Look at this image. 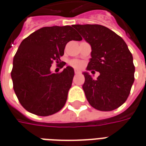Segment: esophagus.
<instances>
[{
	"label": "esophagus",
	"mask_w": 146,
	"mask_h": 146,
	"mask_svg": "<svg viewBox=\"0 0 146 146\" xmlns=\"http://www.w3.org/2000/svg\"><path fill=\"white\" fill-rule=\"evenodd\" d=\"M74 73H75V74H80V71H78V70H75Z\"/></svg>",
	"instance_id": "esophagus-1"
}]
</instances>
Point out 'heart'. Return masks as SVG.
<instances>
[{"mask_svg":"<svg viewBox=\"0 0 146 146\" xmlns=\"http://www.w3.org/2000/svg\"><path fill=\"white\" fill-rule=\"evenodd\" d=\"M70 65L71 66L74 67L76 69H81L84 66V64L81 61L77 60V59H73L70 62Z\"/></svg>","mask_w":146,"mask_h":146,"instance_id":"1","label":"heart"}]
</instances>
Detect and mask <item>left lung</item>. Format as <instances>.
I'll list each match as a JSON object with an SVG mask.
<instances>
[{"instance_id":"8db88e82","label":"left lung","mask_w":146,"mask_h":146,"mask_svg":"<svg viewBox=\"0 0 146 146\" xmlns=\"http://www.w3.org/2000/svg\"><path fill=\"white\" fill-rule=\"evenodd\" d=\"M92 46V58L87 70L98 71L94 80L88 72L83 73V89L92 107L112 111L127 100L135 80L133 57L125 41L119 35L101 25H73ZM93 72V71H92Z\"/></svg>"}]
</instances>
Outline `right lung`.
<instances>
[{
	"mask_svg": "<svg viewBox=\"0 0 146 146\" xmlns=\"http://www.w3.org/2000/svg\"><path fill=\"white\" fill-rule=\"evenodd\" d=\"M73 40H82L73 27L54 26L39 29L20 44L11 76L15 93L28 112L46 116L65 106L74 70L67 66L61 73H52L50 68L54 61L60 62L66 45Z\"/></svg>",
	"mask_w": 146,
	"mask_h": 146,
	"instance_id": "1",
	"label": "right lung"
}]
</instances>
